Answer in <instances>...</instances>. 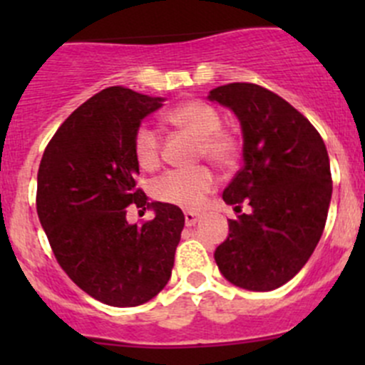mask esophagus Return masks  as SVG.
<instances>
[{"instance_id": "1", "label": "esophagus", "mask_w": 365, "mask_h": 365, "mask_svg": "<svg viewBox=\"0 0 365 365\" xmlns=\"http://www.w3.org/2000/svg\"><path fill=\"white\" fill-rule=\"evenodd\" d=\"M201 215L196 212H185V224L187 226H194L196 222H200Z\"/></svg>"}]
</instances>
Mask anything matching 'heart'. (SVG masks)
Wrapping results in <instances>:
<instances>
[{
    "mask_svg": "<svg viewBox=\"0 0 365 365\" xmlns=\"http://www.w3.org/2000/svg\"><path fill=\"white\" fill-rule=\"evenodd\" d=\"M165 121L192 135L194 159H206L219 168H233L240 159L242 139L231 128L222 127V118L213 106L203 101H187L164 114ZM132 150L138 164L152 171L160 164L162 139L150 125H139L132 138ZM217 187V178L208 165L173 169L152 183V196L160 203L197 210Z\"/></svg>",
    "mask_w": 365,
    "mask_h": 365,
    "instance_id": "obj_1",
    "label": "heart"
}]
</instances>
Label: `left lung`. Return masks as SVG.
I'll use <instances>...</instances> for the list:
<instances>
[{
  "instance_id": "obj_1",
  "label": "left lung",
  "mask_w": 365,
  "mask_h": 365,
  "mask_svg": "<svg viewBox=\"0 0 365 365\" xmlns=\"http://www.w3.org/2000/svg\"><path fill=\"white\" fill-rule=\"evenodd\" d=\"M210 101L233 109L244 132V165L222 192L240 215L230 219L217 267L231 284L270 292L295 277L322 238L332 197L329 153L311 121L267 88L230 83ZM242 204L252 213L242 214Z\"/></svg>"
}]
</instances>
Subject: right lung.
Wrapping results in <instances>:
<instances>
[{
    "label": "right lung",
    "instance_id": "1",
    "mask_svg": "<svg viewBox=\"0 0 365 365\" xmlns=\"http://www.w3.org/2000/svg\"><path fill=\"white\" fill-rule=\"evenodd\" d=\"M162 98L123 86L98 91L51 138L36 176V213L54 257L88 295L135 307L164 289L182 237V210L146 201L132 138ZM128 205L156 217L128 225Z\"/></svg>",
    "mask_w": 365,
    "mask_h": 365
}]
</instances>
